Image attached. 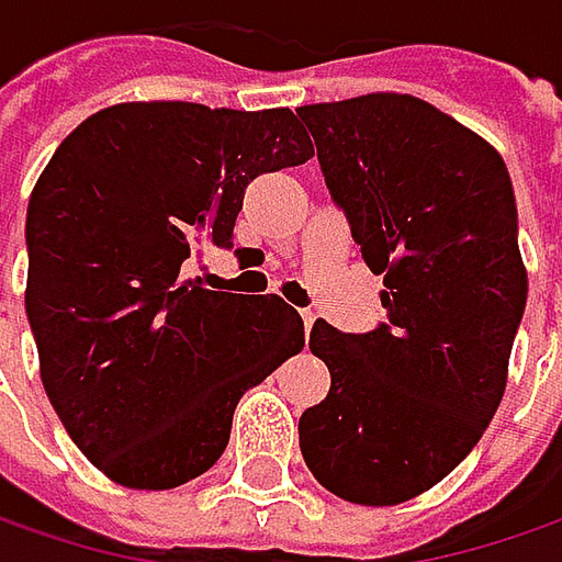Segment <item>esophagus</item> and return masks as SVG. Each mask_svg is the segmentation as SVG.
Here are the masks:
<instances>
[{
	"mask_svg": "<svg viewBox=\"0 0 562 562\" xmlns=\"http://www.w3.org/2000/svg\"><path fill=\"white\" fill-rule=\"evenodd\" d=\"M302 321H305V329L314 327V321H317V314L314 311H302Z\"/></svg>",
	"mask_w": 562,
	"mask_h": 562,
	"instance_id": "obj_1",
	"label": "esophagus"
}]
</instances>
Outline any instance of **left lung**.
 <instances>
[{"instance_id": "1", "label": "left lung", "mask_w": 562, "mask_h": 562, "mask_svg": "<svg viewBox=\"0 0 562 562\" xmlns=\"http://www.w3.org/2000/svg\"><path fill=\"white\" fill-rule=\"evenodd\" d=\"M386 324L311 329L329 393L299 422L311 475L361 506L430 491L472 452L506 390L522 321L516 198L503 157L412 93L299 106Z\"/></svg>"}]
</instances>
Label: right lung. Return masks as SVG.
Masks as SVG:
<instances>
[{"label":"right lung","instance_id":"right-lung-1","mask_svg":"<svg viewBox=\"0 0 562 562\" xmlns=\"http://www.w3.org/2000/svg\"><path fill=\"white\" fill-rule=\"evenodd\" d=\"M314 157L292 110L147 100L93 112L27 204V289L46 396L115 484L169 491L223 456L241 393L302 352L280 295L213 292L191 257L233 248L260 172Z\"/></svg>","mask_w":562,"mask_h":562}]
</instances>
